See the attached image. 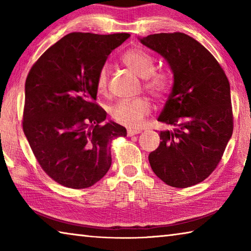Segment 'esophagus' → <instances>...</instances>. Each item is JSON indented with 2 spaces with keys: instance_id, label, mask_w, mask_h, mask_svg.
I'll return each mask as SVG.
<instances>
[{
  "instance_id": "34e87169",
  "label": "esophagus",
  "mask_w": 251,
  "mask_h": 251,
  "mask_svg": "<svg viewBox=\"0 0 251 251\" xmlns=\"http://www.w3.org/2000/svg\"><path fill=\"white\" fill-rule=\"evenodd\" d=\"M141 133L140 130H127V136H133V135H136Z\"/></svg>"
}]
</instances>
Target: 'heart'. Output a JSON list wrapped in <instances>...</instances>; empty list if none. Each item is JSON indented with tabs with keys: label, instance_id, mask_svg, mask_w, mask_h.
Listing matches in <instances>:
<instances>
[{
	"label": "heart",
	"instance_id": "b5f03b06",
	"mask_svg": "<svg viewBox=\"0 0 251 251\" xmlns=\"http://www.w3.org/2000/svg\"><path fill=\"white\" fill-rule=\"evenodd\" d=\"M122 63L132 73L141 78H145L144 87L154 97L160 98L169 91L170 83L166 73L156 72L155 61L149 53L141 49H130L121 58ZM108 70L102 68L99 71L96 79L97 91L103 94L107 89ZM151 110V105L148 99L139 97L134 99H126L118 101L110 109V115L117 124L126 127H139L144 117L148 116Z\"/></svg>",
	"mask_w": 251,
	"mask_h": 251
}]
</instances>
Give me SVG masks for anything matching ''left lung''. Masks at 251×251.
<instances>
[{
    "label": "left lung",
    "instance_id": "left-lung-1",
    "mask_svg": "<svg viewBox=\"0 0 251 251\" xmlns=\"http://www.w3.org/2000/svg\"><path fill=\"white\" fill-rule=\"evenodd\" d=\"M139 39L162 55L174 74L157 119L174 129L160 131L150 165L168 186H195L213 173L233 134L229 82L211 52L190 36L162 32Z\"/></svg>",
    "mask_w": 251,
    "mask_h": 251
}]
</instances>
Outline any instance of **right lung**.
<instances>
[{"label":"right lung","instance_id":"right-lung-1","mask_svg":"<svg viewBox=\"0 0 251 251\" xmlns=\"http://www.w3.org/2000/svg\"><path fill=\"white\" fill-rule=\"evenodd\" d=\"M129 34L71 32L32 65L25 83L23 130L41 168L72 189L92 187L111 166V142L125 126L95 102L108 55Z\"/></svg>","mask_w":251,"mask_h":251}]
</instances>
